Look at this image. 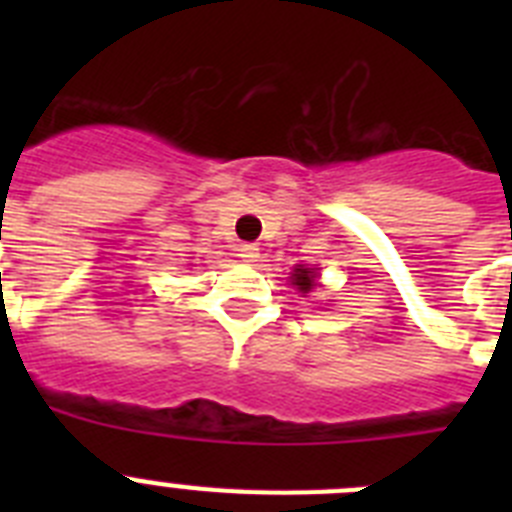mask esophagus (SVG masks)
<instances>
[{"instance_id": "1", "label": "esophagus", "mask_w": 512, "mask_h": 512, "mask_svg": "<svg viewBox=\"0 0 512 512\" xmlns=\"http://www.w3.org/2000/svg\"><path fill=\"white\" fill-rule=\"evenodd\" d=\"M238 256H241V259L246 261V264H253V261H259V259H261L259 248L253 246V243H243L241 253H238Z\"/></svg>"}]
</instances>
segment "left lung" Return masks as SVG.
<instances>
[{"label": "left lung", "mask_w": 512, "mask_h": 512, "mask_svg": "<svg viewBox=\"0 0 512 512\" xmlns=\"http://www.w3.org/2000/svg\"><path fill=\"white\" fill-rule=\"evenodd\" d=\"M289 282H292V287H297V292L305 297L307 292H312L315 284H318V271L310 269V266L297 264L295 271H292V277H289Z\"/></svg>", "instance_id": "1"}]
</instances>
